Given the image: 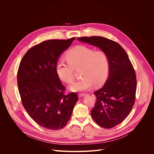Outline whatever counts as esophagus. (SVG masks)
<instances>
[{
  "mask_svg": "<svg viewBox=\"0 0 154 154\" xmlns=\"http://www.w3.org/2000/svg\"><path fill=\"white\" fill-rule=\"evenodd\" d=\"M85 95H86V94H84V93H79V94H78V97H82L84 96Z\"/></svg>",
  "mask_w": 154,
  "mask_h": 154,
  "instance_id": "obj_1",
  "label": "esophagus"
}]
</instances>
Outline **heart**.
Listing matches in <instances>:
<instances>
[{
    "instance_id": "heart-1",
    "label": "heart",
    "mask_w": 154,
    "mask_h": 154,
    "mask_svg": "<svg viewBox=\"0 0 154 154\" xmlns=\"http://www.w3.org/2000/svg\"><path fill=\"white\" fill-rule=\"evenodd\" d=\"M67 63L60 60L56 65V71L59 78L66 83L74 80V68L82 67V78L70 87L73 92L87 91L93 84H103L108 78L110 62L108 55L103 51H95L85 45H77L66 54Z\"/></svg>"
}]
</instances>
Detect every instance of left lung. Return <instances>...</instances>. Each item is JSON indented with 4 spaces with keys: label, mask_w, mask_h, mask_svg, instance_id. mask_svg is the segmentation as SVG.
<instances>
[{
    "label": "left lung",
    "mask_w": 154,
    "mask_h": 154,
    "mask_svg": "<svg viewBox=\"0 0 154 154\" xmlns=\"http://www.w3.org/2000/svg\"><path fill=\"white\" fill-rule=\"evenodd\" d=\"M78 40L99 48L108 55L109 78L103 87L94 92L96 101L91 116L100 127L113 128L127 117L136 100L137 80L132 64L124 49L113 40L95 36Z\"/></svg>",
    "instance_id": "left-lung-1"
}]
</instances>
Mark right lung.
<instances>
[{"label": "right lung", "instance_id": "right-lung-1", "mask_svg": "<svg viewBox=\"0 0 154 154\" xmlns=\"http://www.w3.org/2000/svg\"><path fill=\"white\" fill-rule=\"evenodd\" d=\"M75 38L49 40L32 47L22 58L17 72L22 103L27 112L41 127L63 128L78 100L75 92L66 95L56 71L60 55Z\"/></svg>", "mask_w": 154, "mask_h": 154}]
</instances>
